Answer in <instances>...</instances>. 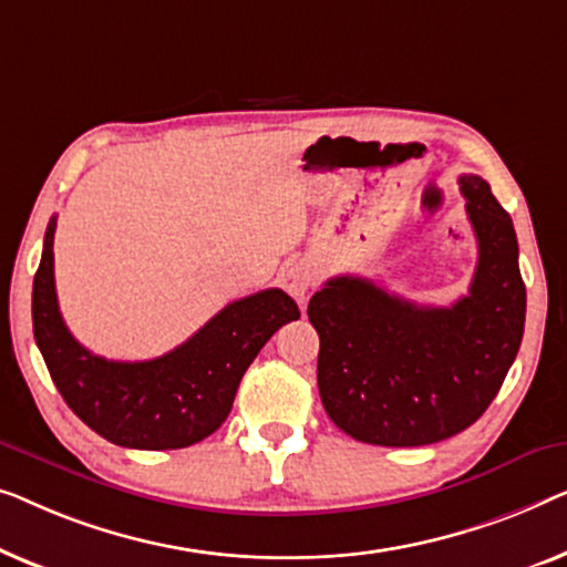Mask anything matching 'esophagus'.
<instances>
[{
	"instance_id": "obj_1",
	"label": "esophagus",
	"mask_w": 567,
	"mask_h": 567,
	"mask_svg": "<svg viewBox=\"0 0 567 567\" xmlns=\"http://www.w3.org/2000/svg\"><path fill=\"white\" fill-rule=\"evenodd\" d=\"M280 282H282L285 290L290 292L292 298L302 306V302H306V298H308L310 287L316 285V267L310 265V261H306V259L292 261V265H287L282 269Z\"/></svg>"
}]
</instances>
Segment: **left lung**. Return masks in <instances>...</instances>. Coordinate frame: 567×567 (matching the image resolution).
Returning a JSON list of instances; mask_svg holds the SVG:
<instances>
[{"label": "left lung", "instance_id": "left-lung-1", "mask_svg": "<svg viewBox=\"0 0 567 567\" xmlns=\"http://www.w3.org/2000/svg\"><path fill=\"white\" fill-rule=\"evenodd\" d=\"M477 267L465 298L416 306L341 275L308 302L321 339L318 393L341 432L380 446L465 432L504 385L524 337L526 287L514 223L477 174H462Z\"/></svg>", "mask_w": 567, "mask_h": 567}]
</instances>
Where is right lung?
<instances>
[{
    "label": "right lung",
    "mask_w": 567,
    "mask_h": 567,
    "mask_svg": "<svg viewBox=\"0 0 567 567\" xmlns=\"http://www.w3.org/2000/svg\"><path fill=\"white\" fill-rule=\"evenodd\" d=\"M51 218L33 280V333L69 409L100 436L131 450H182L203 442L234 405L259 349L300 310L290 295L261 290L228 302L195 337L164 357L115 362L92 354L63 323L53 280Z\"/></svg>",
    "instance_id": "obj_1"
}]
</instances>
